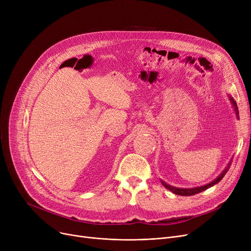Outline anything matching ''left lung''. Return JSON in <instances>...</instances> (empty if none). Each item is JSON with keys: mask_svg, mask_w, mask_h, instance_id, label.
<instances>
[{"mask_svg": "<svg viewBox=\"0 0 251 251\" xmlns=\"http://www.w3.org/2000/svg\"><path fill=\"white\" fill-rule=\"evenodd\" d=\"M229 97V100H230V101H231V104H232V107H233V110H234V112H235V115H236V118L237 119H239V111H238V107H237V103H236V101H235V100L231 97V96H228ZM231 163H232V160L228 163V165H227V167L225 168V170H223V172L215 179V180H213L212 182H209L208 184H205V185H202V186H199V187H193V188H178V187H175V186H171V185H169L168 183H166L165 181H163V180H161V182H162V184L164 185V187H166L168 190H170V191H172L173 193H175V194H177V195H182V196H190V195H194V194H197V193H200V192H202V191H204V190H206V189H208L209 187H212V186H214V185H216L217 183H219L222 179H223V177L226 175V173L228 172V170L230 169V166H231Z\"/></svg>", "mask_w": 251, "mask_h": 251, "instance_id": "left-lung-1", "label": "left lung"}]
</instances>
